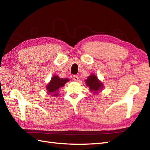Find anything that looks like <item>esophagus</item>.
Segmentation results:
<instances>
[{
  "mask_svg": "<svg viewBox=\"0 0 150 150\" xmlns=\"http://www.w3.org/2000/svg\"><path fill=\"white\" fill-rule=\"evenodd\" d=\"M74 80H75V82H77L78 80H79V77H78V76L74 75Z\"/></svg>",
  "mask_w": 150,
  "mask_h": 150,
  "instance_id": "obj_1",
  "label": "esophagus"
}]
</instances>
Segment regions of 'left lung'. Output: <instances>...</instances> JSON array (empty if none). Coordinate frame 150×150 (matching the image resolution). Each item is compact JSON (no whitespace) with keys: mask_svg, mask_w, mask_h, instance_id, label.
Wrapping results in <instances>:
<instances>
[{"mask_svg":"<svg viewBox=\"0 0 150 150\" xmlns=\"http://www.w3.org/2000/svg\"><path fill=\"white\" fill-rule=\"evenodd\" d=\"M85 82L86 86L89 87L91 92L94 94H98L99 92L101 91L104 87L103 83L98 79V76L93 74L88 76Z\"/></svg>","mask_w":150,"mask_h":150,"instance_id":"1","label":"left lung"}]
</instances>
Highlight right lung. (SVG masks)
<instances>
[{
	"label": "right lung",
	"instance_id": "add662e5",
	"mask_svg": "<svg viewBox=\"0 0 150 150\" xmlns=\"http://www.w3.org/2000/svg\"><path fill=\"white\" fill-rule=\"evenodd\" d=\"M68 81V79L59 78V76L57 75L52 76L51 81L46 86L47 94L52 96H57L60 88H62L65 85V83Z\"/></svg>",
	"mask_w": 150,
	"mask_h": 150
}]
</instances>
